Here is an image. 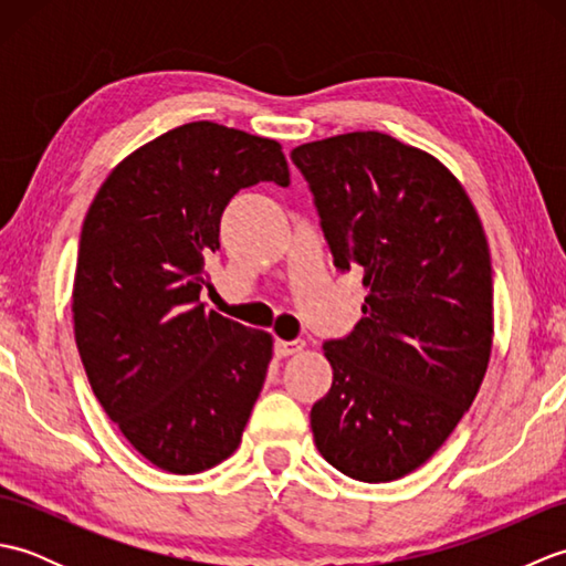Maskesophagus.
Wrapping results in <instances>:
<instances>
[{"label":"esophagus","mask_w":566,"mask_h":566,"mask_svg":"<svg viewBox=\"0 0 566 566\" xmlns=\"http://www.w3.org/2000/svg\"><path fill=\"white\" fill-rule=\"evenodd\" d=\"M304 347H306L304 340H276L274 343V355L276 357H290V355L302 353Z\"/></svg>","instance_id":"esophagus-1"}]
</instances>
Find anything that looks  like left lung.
Segmentation results:
<instances>
[{
  "instance_id": "obj_1",
  "label": "left lung",
  "mask_w": 566,
  "mask_h": 566,
  "mask_svg": "<svg viewBox=\"0 0 566 566\" xmlns=\"http://www.w3.org/2000/svg\"><path fill=\"white\" fill-rule=\"evenodd\" d=\"M335 268L369 292L363 318L323 345L331 391L311 408L318 452L357 482L426 464L469 411L494 340V280L482 221L430 153L379 130L304 143Z\"/></svg>"
}]
</instances>
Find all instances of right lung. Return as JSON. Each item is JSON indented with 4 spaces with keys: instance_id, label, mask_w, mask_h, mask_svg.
<instances>
[{
    "instance_id": "1",
    "label": "right lung",
    "mask_w": 566,
    "mask_h": 566,
    "mask_svg": "<svg viewBox=\"0 0 566 566\" xmlns=\"http://www.w3.org/2000/svg\"><path fill=\"white\" fill-rule=\"evenodd\" d=\"M262 179L290 185L280 143L191 122L118 163L84 216L82 365L124 438L170 474L228 460L268 377L272 335L199 302L226 203Z\"/></svg>"
}]
</instances>
